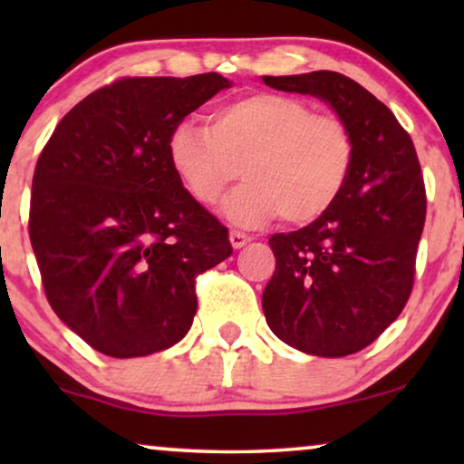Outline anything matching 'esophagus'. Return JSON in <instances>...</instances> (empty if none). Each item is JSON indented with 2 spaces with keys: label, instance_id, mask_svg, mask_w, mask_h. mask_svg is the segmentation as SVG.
<instances>
[{
  "label": "esophagus",
  "instance_id": "obj_1",
  "mask_svg": "<svg viewBox=\"0 0 464 464\" xmlns=\"http://www.w3.org/2000/svg\"><path fill=\"white\" fill-rule=\"evenodd\" d=\"M230 243L234 249H240V246H245L246 243H251V237H246V234L238 232V230H232L230 232Z\"/></svg>",
  "mask_w": 464,
  "mask_h": 464
}]
</instances>
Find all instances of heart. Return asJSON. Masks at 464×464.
Returning <instances> with one entry per match:
<instances>
[{"label":"heart","mask_w":464,"mask_h":464,"mask_svg":"<svg viewBox=\"0 0 464 464\" xmlns=\"http://www.w3.org/2000/svg\"><path fill=\"white\" fill-rule=\"evenodd\" d=\"M169 164L189 198L213 207L226 189L232 224L256 227L276 215L287 226L321 219L344 192L354 137L344 118L314 113L306 101L251 92L211 111L207 126L179 122L167 139Z\"/></svg>","instance_id":"1"}]
</instances>
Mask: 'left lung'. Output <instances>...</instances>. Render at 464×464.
<instances>
[{
    "instance_id": "8db88e82",
    "label": "left lung",
    "mask_w": 464,
    "mask_h": 464,
    "mask_svg": "<svg viewBox=\"0 0 464 464\" xmlns=\"http://www.w3.org/2000/svg\"><path fill=\"white\" fill-rule=\"evenodd\" d=\"M276 91L313 94L346 120L354 164L321 219L270 237L276 270L264 314L285 344L316 357L370 346L401 314L414 287L427 192L411 137L370 91L335 72L264 75Z\"/></svg>"
}]
</instances>
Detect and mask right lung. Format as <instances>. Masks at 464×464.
Segmentation results:
<instances>
[{"instance_id": "1", "label": "right lung", "mask_w": 464, "mask_h": 464, "mask_svg": "<svg viewBox=\"0 0 464 464\" xmlns=\"http://www.w3.org/2000/svg\"><path fill=\"white\" fill-rule=\"evenodd\" d=\"M230 82L120 78L82 99L37 158L29 238L56 316L94 351L145 357L192 327L196 278L227 230L177 179L167 139Z\"/></svg>"}]
</instances>
